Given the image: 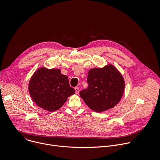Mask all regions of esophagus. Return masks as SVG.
I'll return each instance as SVG.
<instances>
[{
	"mask_svg": "<svg viewBox=\"0 0 160 160\" xmlns=\"http://www.w3.org/2000/svg\"><path fill=\"white\" fill-rule=\"evenodd\" d=\"M75 91H76V94H78L79 92V87H75Z\"/></svg>",
	"mask_w": 160,
	"mask_h": 160,
	"instance_id": "1",
	"label": "esophagus"
}]
</instances>
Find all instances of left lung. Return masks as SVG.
<instances>
[{
  "mask_svg": "<svg viewBox=\"0 0 160 160\" xmlns=\"http://www.w3.org/2000/svg\"><path fill=\"white\" fill-rule=\"evenodd\" d=\"M87 82L88 87L80 92V96L88 107L97 112L114 108L125 90L122 76L111 65L90 70Z\"/></svg>",
  "mask_w": 160,
  "mask_h": 160,
  "instance_id": "8db88e82",
  "label": "left lung"
}]
</instances>
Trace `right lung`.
<instances>
[{
  "label": "right lung",
  "mask_w": 160,
  "mask_h": 160,
  "mask_svg": "<svg viewBox=\"0 0 160 160\" xmlns=\"http://www.w3.org/2000/svg\"><path fill=\"white\" fill-rule=\"evenodd\" d=\"M32 100L40 108L52 112L59 109L67 98L75 93L68 77L59 69L39 68L31 78L28 85Z\"/></svg>",
  "instance_id": "1"
}]
</instances>
